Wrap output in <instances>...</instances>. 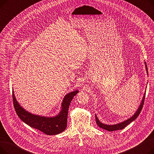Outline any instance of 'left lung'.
Segmentation results:
<instances>
[{"instance_id":"1","label":"left lung","mask_w":154,"mask_h":154,"mask_svg":"<svg viewBox=\"0 0 154 154\" xmlns=\"http://www.w3.org/2000/svg\"><path fill=\"white\" fill-rule=\"evenodd\" d=\"M145 69H146L147 70V73L148 74V70H147V63L146 62H145ZM145 93L144 94V95L143 97V99L142 100V102L140 105V106L136 111V112L134 114V115H133L132 117H131L130 119H128L127 120L124 121V122H121L120 124H115V125H106L102 124V122H100L99 120L98 119V118L97 117V116H95V120H96V123L98 125L99 127H100V128L105 129V130L108 131H117V130H121V129H123L124 127H125L127 125H128L129 124L131 123L132 122L136 119L137 118V117L139 116V115L140 114V112L142 111L143 103H144V100H145Z\"/></svg>"}]
</instances>
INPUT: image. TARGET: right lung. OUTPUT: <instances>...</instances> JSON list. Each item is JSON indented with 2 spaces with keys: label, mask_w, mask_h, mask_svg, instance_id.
<instances>
[{
  "label": "right lung",
  "mask_w": 154,
  "mask_h": 154,
  "mask_svg": "<svg viewBox=\"0 0 154 154\" xmlns=\"http://www.w3.org/2000/svg\"><path fill=\"white\" fill-rule=\"evenodd\" d=\"M78 92L79 91L77 90L67 94L64 97L61 106L62 109L59 114L55 117H41L28 112L20 106L15 99L14 91H12L14 107L17 116L24 123L31 127L38 129L46 135H57L66 130L69 106L74 97Z\"/></svg>",
  "instance_id": "add662e5"
}]
</instances>
